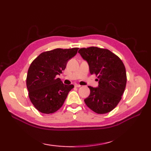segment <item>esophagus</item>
I'll use <instances>...</instances> for the list:
<instances>
[{
	"mask_svg": "<svg viewBox=\"0 0 151 151\" xmlns=\"http://www.w3.org/2000/svg\"><path fill=\"white\" fill-rule=\"evenodd\" d=\"M75 86L76 88H80V87H81V85L77 84H75Z\"/></svg>",
	"mask_w": 151,
	"mask_h": 151,
	"instance_id": "obj_1",
	"label": "esophagus"
}]
</instances>
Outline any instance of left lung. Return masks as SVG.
I'll return each instance as SVG.
<instances>
[{
	"mask_svg": "<svg viewBox=\"0 0 151 151\" xmlns=\"http://www.w3.org/2000/svg\"><path fill=\"white\" fill-rule=\"evenodd\" d=\"M88 62L89 72L97 76V88L88 86L89 97L86 104L99 114L111 111L121 101L127 84V73L121 60L110 50L96 47L82 48L78 50Z\"/></svg>",
	"mask_w": 151,
	"mask_h": 151,
	"instance_id": "8db88e82",
	"label": "left lung"
}]
</instances>
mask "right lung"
Segmentation results:
<instances>
[{
  "label": "right lung",
  "instance_id": "right-lung-1",
  "mask_svg": "<svg viewBox=\"0 0 151 151\" xmlns=\"http://www.w3.org/2000/svg\"><path fill=\"white\" fill-rule=\"evenodd\" d=\"M78 48L56 49L40 54L28 70L27 86L30 101L43 114H52L62 106L74 86L65 85L57 78Z\"/></svg>",
  "mask_w": 151,
  "mask_h": 151
}]
</instances>
